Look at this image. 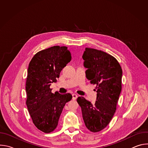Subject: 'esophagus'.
Returning <instances> with one entry per match:
<instances>
[{"label":"esophagus","mask_w":148,"mask_h":148,"mask_svg":"<svg viewBox=\"0 0 148 148\" xmlns=\"http://www.w3.org/2000/svg\"><path fill=\"white\" fill-rule=\"evenodd\" d=\"M72 96H73V99H74V100L78 98V95L77 94H73L72 95Z\"/></svg>","instance_id":"1"}]
</instances>
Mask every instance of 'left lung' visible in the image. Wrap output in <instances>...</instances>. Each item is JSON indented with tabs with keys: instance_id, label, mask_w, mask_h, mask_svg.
<instances>
[{
	"instance_id": "8db88e82",
	"label": "left lung",
	"mask_w": 148,
	"mask_h": 148,
	"mask_svg": "<svg viewBox=\"0 0 148 148\" xmlns=\"http://www.w3.org/2000/svg\"><path fill=\"white\" fill-rule=\"evenodd\" d=\"M86 77L97 85V101L94 103L83 97L77 98L86 127L98 132L109 124L116 110L122 89V70L111 55L94 49L86 48L82 55Z\"/></svg>"
}]
</instances>
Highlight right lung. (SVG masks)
Here are the masks:
<instances>
[{"mask_svg": "<svg viewBox=\"0 0 148 148\" xmlns=\"http://www.w3.org/2000/svg\"><path fill=\"white\" fill-rule=\"evenodd\" d=\"M71 60L67 47L56 46L37 53L29 64L26 105L33 123L45 133L57 128L63 108L72 99L70 93L53 94L50 88Z\"/></svg>", "mask_w": 148, "mask_h": 148, "instance_id": "obj_1", "label": "right lung"}]
</instances>
